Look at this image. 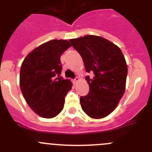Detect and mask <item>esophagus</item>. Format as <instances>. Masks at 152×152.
I'll use <instances>...</instances> for the list:
<instances>
[{"label": "esophagus", "instance_id": "obj_1", "mask_svg": "<svg viewBox=\"0 0 152 152\" xmlns=\"http://www.w3.org/2000/svg\"><path fill=\"white\" fill-rule=\"evenodd\" d=\"M78 81H79V78H78V77H76V78H75L74 79H73V83H74V84L76 85V83H77Z\"/></svg>", "mask_w": 152, "mask_h": 152}]
</instances>
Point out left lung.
<instances>
[{
	"instance_id": "left-lung-1",
	"label": "left lung",
	"mask_w": 152,
	"mask_h": 152,
	"mask_svg": "<svg viewBox=\"0 0 152 152\" xmlns=\"http://www.w3.org/2000/svg\"><path fill=\"white\" fill-rule=\"evenodd\" d=\"M81 55L87 73L88 94L80 97L83 111L93 118L110 115L118 104L125 91L127 66L121 49L105 38L94 35L69 39Z\"/></svg>"
}]
</instances>
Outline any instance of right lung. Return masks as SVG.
Instances as JSON below:
<instances>
[{
    "mask_svg": "<svg viewBox=\"0 0 152 152\" xmlns=\"http://www.w3.org/2000/svg\"><path fill=\"white\" fill-rule=\"evenodd\" d=\"M70 46L67 40L52 39L34 49L22 62L21 91L31 110L40 117L52 118L63 110L72 83L61 76L60 58Z\"/></svg>",
    "mask_w": 152,
    "mask_h": 152,
    "instance_id": "1",
    "label": "right lung"
}]
</instances>
